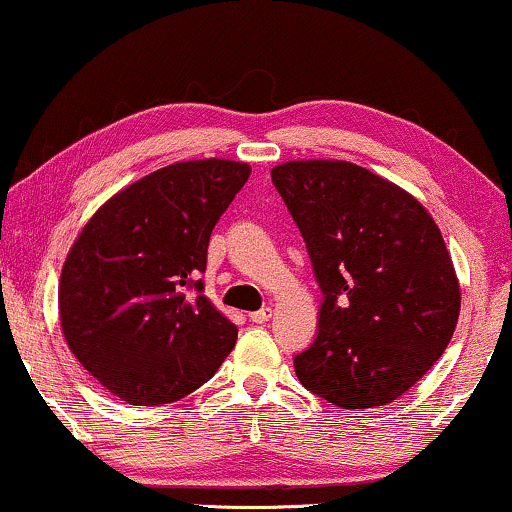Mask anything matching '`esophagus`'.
I'll use <instances>...</instances> for the list:
<instances>
[{"instance_id": "1", "label": "esophagus", "mask_w": 512, "mask_h": 512, "mask_svg": "<svg viewBox=\"0 0 512 512\" xmlns=\"http://www.w3.org/2000/svg\"><path fill=\"white\" fill-rule=\"evenodd\" d=\"M249 319L254 321V324H265V321H270V319H272V310H270V307H263V310L251 312V314H249Z\"/></svg>"}]
</instances>
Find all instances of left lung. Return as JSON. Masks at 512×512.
Masks as SVG:
<instances>
[{
    "mask_svg": "<svg viewBox=\"0 0 512 512\" xmlns=\"http://www.w3.org/2000/svg\"><path fill=\"white\" fill-rule=\"evenodd\" d=\"M270 174L324 293L317 338L293 359L300 384L345 410L396 401L457 328L440 228L408 191L347 160H289Z\"/></svg>",
    "mask_w": 512,
    "mask_h": 512,
    "instance_id": "left-lung-1",
    "label": "left lung"
}]
</instances>
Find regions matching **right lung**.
<instances>
[{
    "mask_svg": "<svg viewBox=\"0 0 512 512\" xmlns=\"http://www.w3.org/2000/svg\"><path fill=\"white\" fill-rule=\"evenodd\" d=\"M251 167L186 160L109 198L69 249L58 305L83 368L130 405L193 394L235 347L237 328L202 296L209 235Z\"/></svg>",
    "mask_w": 512,
    "mask_h": 512,
    "instance_id": "1",
    "label": "right lung"
}]
</instances>
